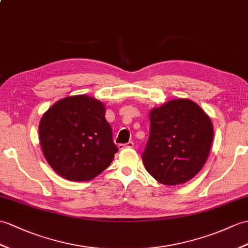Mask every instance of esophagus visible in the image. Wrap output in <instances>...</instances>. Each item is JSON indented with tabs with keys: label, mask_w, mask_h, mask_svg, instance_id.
Masks as SVG:
<instances>
[{
	"label": "esophagus",
	"mask_w": 248,
	"mask_h": 248,
	"mask_svg": "<svg viewBox=\"0 0 248 248\" xmlns=\"http://www.w3.org/2000/svg\"><path fill=\"white\" fill-rule=\"evenodd\" d=\"M133 147H134L133 141H129L126 143H119V145H118L119 150H123V149H125V148H133Z\"/></svg>",
	"instance_id": "esophagus-1"
}]
</instances>
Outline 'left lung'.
<instances>
[{
	"mask_svg": "<svg viewBox=\"0 0 248 248\" xmlns=\"http://www.w3.org/2000/svg\"><path fill=\"white\" fill-rule=\"evenodd\" d=\"M212 138L211 120L197 103L171 100L150 113L142 163L149 174L164 185L184 184L203 168Z\"/></svg>",
	"mask_w": 248,
	"mask_h": 248,
	"instance_id": "obj_1",
	"label": "left lung"
}]
</instances>
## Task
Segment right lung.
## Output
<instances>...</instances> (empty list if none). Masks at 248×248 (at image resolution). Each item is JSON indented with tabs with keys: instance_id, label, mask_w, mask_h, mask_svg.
<instances>
[{
	"instance_id": "1",
	"label": "right lung",
	"mask_w": 248,
	"mask_h": 248,
	"mask_svg": "<svg viewBox=\"0 0 248 248\" xmlns=\"http://www.w3.org/2000/svg\"><path fill=\"white\" fill-rule=\"evenodd\" d=\"M100 101L67 97L48 108L39 125L44 156L57 173L75 182L90 181L111 165L118 148Z\"/></svg>"
}]
</instances>
